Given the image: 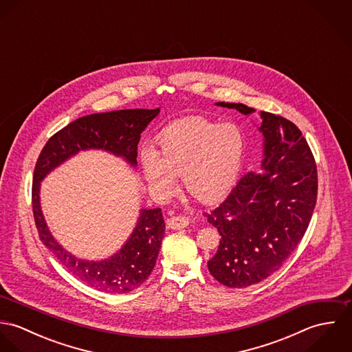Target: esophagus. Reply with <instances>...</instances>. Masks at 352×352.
Segmentation results:
<instances>
[{
    "instance_id": "obj_1",
    "label": "esophagus",
    "mask_w": 352,
    "mask_h": 352,
    "mask_svg": "<svg viewBox=\"0 0 352 352\" xmlns=\"http://www.w3.org/2000/svg\"><path fill=\"white\" fill-rule=\"evenodd\" d=\"M166 225L170 229H184L190 225V219L187 217H183V215H176V217H170L166 221Z\"/></svg>"
}]
</instances>
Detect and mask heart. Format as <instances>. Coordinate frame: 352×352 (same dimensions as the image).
<instances>
[{"mask_svg":"<svg viewBox=\"0 0 352 352\" xmlns=\"http://www.w3.org/2000/svg\"><path fill=\"white\" fill-rule=\"evenodd\" d=\"M244 151L245 138L239 126L194 116L168 126L157 140V149L142 154L141 166L158 197H170L176 184L173 176H182L191 197L211 203L233 187Z\"/></svg>","mask_w":352,"mask_h":352,"instance_id":"1","label":"heart"}]
</instances>
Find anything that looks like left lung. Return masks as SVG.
Returning <instances> with one entry per match:
<instances>
[{"label": "left lung", "instance_id": "1", "mask_svg": "<svg viewBox=\"0 0 352 352\" xmlns=\"http://www.w3.org/2000/svg\"><path fill=\"white\" fill-rule=\"evenodd\" d=\"M241 113L245 104L217 102ZM264 135L261 172L245 173L229 195L210 212L221 234L207 267L222 285L243 289L276 272L296 251L317 201V166L301 130L289 119L260 113Z\"/></svg>", "mask_w": 352, "mask_h": 352}]
</instances>
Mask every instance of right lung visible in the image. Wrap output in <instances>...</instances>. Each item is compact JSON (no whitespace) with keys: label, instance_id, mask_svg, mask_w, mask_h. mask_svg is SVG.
<instances>
[{"label":"right lung","instance_id":"right-lung-1","mask_svg":"<svg viewBox=\"0 0 352 352\" xmlns=\"http://www.w3.org/2000/svg\"><path fill=\"white\" fill-rule=\"evenodd\" d=\"M158 112L160 108L120 109L78 118L51 137L35 165L32 211L42 243L70 274L99 292L124 294L135 290L149 278L165 233L161 208L141 211L131 237L119 253L102 261H84L65 251L52 239L41 210V180L65 160L85 149L111 151L135 165L141 133Z\"/></svg>","mask_w":352,"mask_h":352}]
</instances>
